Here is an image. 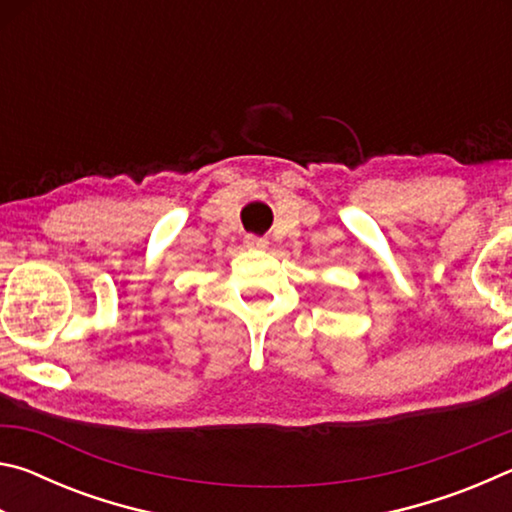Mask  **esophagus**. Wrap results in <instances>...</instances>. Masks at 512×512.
<instances>
[{"instance_id":"1","label":"esophagus","mask_w":512,"mask_h":512,"mask_svg":"<svg viewBox=\"0 0 512 512\" xmlns=\"http://www.w3.org/2000/svg\"><path fill=\"white\" fill-rule=\"evenodd\" d=\"M244 244H246L248 248H264V246H266V239H262V237H255V235H246Z\"/></svg>"}]
</instances>
